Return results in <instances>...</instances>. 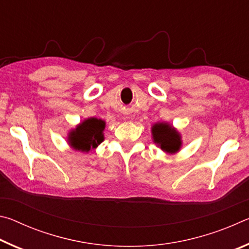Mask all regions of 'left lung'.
<instances>
[{
    "label": "left lung",
    "instance_id": "left-lung-1",
    "mask_svg": "<svg viewBox=\"0 0 249 249\" xmlns=\"http://www.w3.org/2000/svg\"><path fill=\"white\" fill-rule=\"evenodd\" d=\"M151 132L155 142H157L162 150L167 153H176L180 149V135L171 126L163 123L155 124Z\"/></svg>",
    "mask_w": 249,
    "mask_h": 249
}]
</instances>
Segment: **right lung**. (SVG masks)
Wrapping results in <instances>:
<instances>
[{"label":"right lung","mask_w":249,"mask_h":249,"mask_svg":"<svg viewBox=\"0 0 249 249\" xmlns=\"http://www.w3.org/2000/svg\"><path fill=\"white\" fill-rule=\"evenodd\" d=\"M105 123L102 120L92 117L80 124L71 134L70 144L75 150L89 151L103 142Z\"/></svg>","instance_id":"add662e5"}]
</instances>
